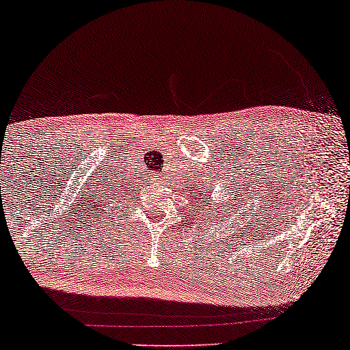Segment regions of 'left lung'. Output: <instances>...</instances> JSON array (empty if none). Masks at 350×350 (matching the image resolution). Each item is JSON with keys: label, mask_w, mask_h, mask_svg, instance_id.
Returning a JSON list of instances; mask_svg holds the SVG:
<instances>
[{"label": "left lung", "mask_w": 350, "mask_h": 350, "mask_svg": "<svg viewBox=\"0 0 350 350\" xmlns=\"http://www.w3.org/2000/svg\"><path fill=\"white\" fill-rule=\"evenodd\" d=\"M221 206H224V202L220 204V207H221ZM211 207H212V206H211ZM211 211H212V208H211ZM226 211H230V206H226V208H225L224 212H219V211H217V206H215V211H212V215H214V219H215V220H217V219H220L219 221H224V219L226 217V214H225ZM214 224H215V221H214Z\"/></svg>", "instance_id": "obj_1"}]
</instances>
